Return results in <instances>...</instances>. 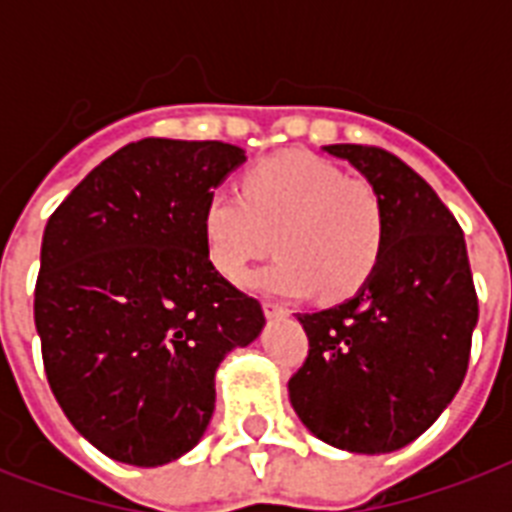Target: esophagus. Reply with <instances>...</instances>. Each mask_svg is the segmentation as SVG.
I'll list each match as a JSON object with an SVG mask.
<instances>
[{"mask_svg":"<svg viewBox=\"0 0 512 512\" xmlns=\"http://www.w3.org/2000/svg\"><path fill=\"white\" fill-rule=\"evenodd\" d=\"M263 311H265V316H268V319H284V316H289L287 308H284V305H279V303H273V300H265Z\"/></svg>","mask_w":512,"mask_h":512,"instance_id":"esophagus-1","label":"esophagus"}]
</instances>
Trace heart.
Returning a JSON list of instances; mask_svg holds the SVG:
<instances>
[{"mask_svg":"<svg viewBox=\"0 0 512 512\" xmlns=\"http://www.w3.org/2000/svg\"><path fill=\"white\" fill-rule=\"evenodd\" d=\"M385 231L372 185L303 151L268 156L244 175L241 193L217 188L201 209L209 265L239 279L273 236L279 257L252 273L247 287L289 300L356 295L380 265Z\"/></svg>","mask_w":512,"mask_h":512,"instance_id":"heart-1","label":"heart"}]
</instances>
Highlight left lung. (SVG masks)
Listing matches in <instances>:
<instances>
[{"label":"left lung","instance_id":"left-lung-1","mask_svg":"<svg viewBox=\"0 0 512 512\" xmlns=\"http://www.w3.org/2000/svg\"><path fill=\"white\" fill-rule=\"evenodd\" d=\"M380 193L385 249L345 303L297 313L308 358L289 380L297 417L324 444L388 454L420 438L457 396L478 321L465 236L412 167L374 146L337 143Z\"/></svg>","mask_w":512,"mask_h":512}]
</instances>
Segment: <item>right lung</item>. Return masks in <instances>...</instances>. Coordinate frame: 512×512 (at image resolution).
<instances>
[{"mask_svg":"<svg viewBox=\"0 0 512 512\" xmlns=\"http://www.w3.org/2000/svg\"><path fill=\"white\" fill-rule=\"evenodd\" d=\"M247 156L220 140L146 138L100 162L47 220L34 321L68 422L124 465L199 444L215 372L263 332L255 297L209 265L204 201Z\"/></svg>","mask_w":512,"mask_h":512,"instance_id":"add662e5","label":"right lung"}]
</instances>
